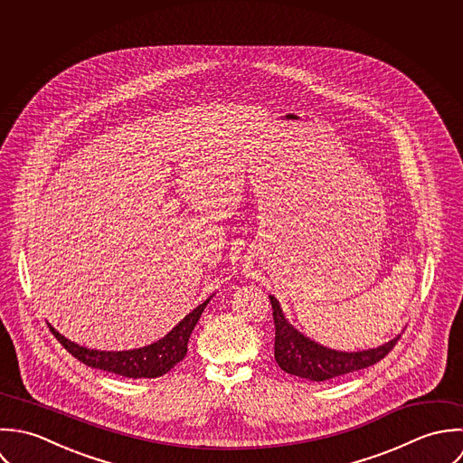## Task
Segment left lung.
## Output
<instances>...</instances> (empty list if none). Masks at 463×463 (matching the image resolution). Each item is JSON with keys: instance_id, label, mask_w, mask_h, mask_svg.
Wrapping results in <instances>:
<instances>
[{"instance_id": "1", "label": "left lung", "mask_w": 463, "mask_h": 463, "mask_svg": "<svg viewBox=\"0 0 463 463\" xmlns=\"http://www.w3.org/2000/svg\"><path fill=\"white\" fill-rule=\"evenodd\" d=\"M274 309V324H276V362L279 367L302 379L309 381H327L340 377L344 373H351L356 370L367 369L370 365L383 360L397 344L399 336L388 340L386 344L364 351H336L324 347L322 344L307 338L298 329H295L274 295H269Z\"/></svg>"}]
</instances>
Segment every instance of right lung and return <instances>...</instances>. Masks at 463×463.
Wrapping results in <instances>:
<instances>
[{
	"instance_id": "add662e5",
	"label": "right lung",
	"mask_w": 463,
	"mask_h": 463,
	"mask_svg": "<svg viewBox=\"0 0 463 463\" xmlns=\"http://www.w3.org/2000/svg\"><path fill=\"white\" fill-rule=\"evenodd\" d=\"M211 298L213 295L205 298L202 304H198L191 313H187L184 318L161 340L139 349L96 351L68 340L53 326H50V329L55 335V338L64 345V349L71 353L77 360L86 364L88 367L112 372V373L132 377V379H141V377L152 379V377L165 375L179 362L184 360L189 336Z\"/></svg>"
}]
</instances>
